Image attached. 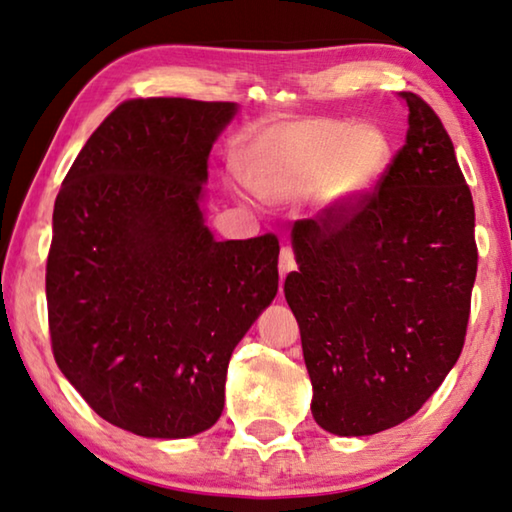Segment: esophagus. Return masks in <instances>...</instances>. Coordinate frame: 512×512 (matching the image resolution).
Instances as JSON below:
<instances>
[{
    "mask_svg": "<svg viewBox=\"0 0 512 512\" xmlns=\"http://www.w3.org/2000/svg\"><path fill=\"white\" fill-rule=\"evenodd\" d=\"M296 269V257H294V250L289 246H282L280 250V259H278V271H280V278H285L287 273H292Z\"/></svg>",
    "mask_w": 512,
    "mask_h": 512,
    "instance_id": "1",
    "label": "esophagus"
}]
</instances>
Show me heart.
I'll use <instances>...</instances> for the list:
<instances>
[{
	"mask_svg": "<svg viewBox=\"0 0 512 512\" xmlns=\"http://www.w3.org/2000/svg\"><path fill=\"white\" fill-rule=\"evenodd\" d=\"M386 133L345 119H299L273 126L241 151L239 170L266 202L315 193L324 209H347L379 186L391 165Z\"/></svg>",
	"mask_w": 512,
	"mask_h": 512,
	"instance_id": "obj_1",
	"label": "heart"
}]
</instances>
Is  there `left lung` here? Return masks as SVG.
<instances>
[{
	"instance_id": "1",
	"label": "left lung",
	"mask_w": 512,
	"mask_h": 512,
	"mask_svg": "<svg viewBox=\"0 0 512 512\" xmlns=\"http://www.w3.org/2000/svg\"><path fill=\"white\" fill-rule=\"evenodd\" d=\"M404 147L354 207L296 220L285 299L301 329L312 416L338 437L400 425L460 358L478 250L474 200L421 96Z\"/></svg>"
}]
</instances>
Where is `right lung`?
<instances>
[{
  "label": "right lung",
  "instance_id": "add662e5",
  "mask_svg": "<svg viewBox=\"0 0 512 512\" xmlns=\"http://www.w3.org/2000/svg\"><path fill=\"white\" fill-rule=\"evenodd\" d=\"M236 103L133 98L68 170L52 213V354L105 421L183 439L218 421L234 347L278 292V239L204 225L213 142Z\"/></svg>",
  "mask_w": 512,
  "mask_h": 512
}]
</instances>
